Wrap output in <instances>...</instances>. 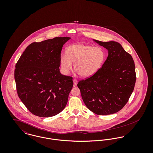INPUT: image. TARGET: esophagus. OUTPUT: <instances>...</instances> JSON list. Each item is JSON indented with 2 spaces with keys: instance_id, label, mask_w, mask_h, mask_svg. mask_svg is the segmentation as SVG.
I'll list each match as a JSON object with an SVG mask.
<instances>
[{
  "instance_id": "34e87169",
  "label": "esophagus",
  "mask_w": 153,
  "mask_h": 153,
  "mask_svg": "<svg viewBox=\"0 0 153 153\" xmlns=\"http://www.w3.org/2000/svg\"><path fill=\"white\" fill-rule=\"evenodd\" d=\"M73 82H74V87H76L78 84V81L76 79H74Z\"/></svg>"
}]
</instances>
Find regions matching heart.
<instances>
[{"label":"heart","mask_w":153,"mask_h":153,"mask_svg":"<svg viewBox=\"0 0 153 153\" xmlns=\"http://www.w3.org/2000/svg\"><path fill=\"white\" fill-rule=\"evenodd\" d=\"M105 58V52L101 48L76 43L69 46L66 53H61L59 64L64 75L69 73L74 63V68L81 76L89 77L101 68Z\"/></svg>","instance_id":"b5f03b06"}]
</instances>
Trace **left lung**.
Masks as SVG:
<instances>
[{
  "label": "left lung",
  "mask_w": 153,
  "mask_h": 153,
  "mask_svg": "<svg viewBox=\"0 0 153 153\" xmlns=\"http://www.w3.org/2000/svg\"><path fill=\"white\" fill-rule=\"evenodd\" d=\"M93 41L108 50V57L97 73L80 81L77 86L90 111L97 115L112 114L125 106L134 90V62L121 44Z\"/></svg>",
  "instance_id": "1"
}]
</instances>
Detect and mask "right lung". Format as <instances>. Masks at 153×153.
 <instances>
[{
  "label": "right lung",
  "mask_w": 153,
  "mask_h": 153,
  "mask_svg": "<svg viewBox=\"0 0 153 153\" xmlns=\"http://www.w3.org/2000/svg\"><path fill=\"white\" fill-rule=\"evenodd\" d=\"M70 37H56L30 44L16 63L18 95L33 115L50 117L65 108L73 87L72 78L59 71V57Z\"/></svg>",
  "instance_id": "obj_1"
}]
</instances>
